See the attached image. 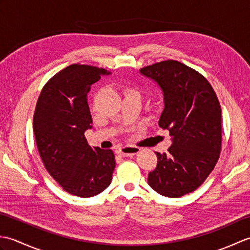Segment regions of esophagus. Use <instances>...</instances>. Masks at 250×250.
Segmentation results:
<instances>
[{
	"instance_id": "1",
	"label": "esophagus",
	"mask_w": 250,
	"mask_h": 250,
	"mask_svg": "<svg viewBox=\"0 0 250 250\" xmlns=\"http://www.w3.org/2000/svg\"><path fill=\"white\" fill-rule=\"evenodd\" d=\"M140 148L139 147H134V146H124L120 147L118 149V153L124 157H131L136 155L137 152H140Z\"/></svg>"
}]
</instances>
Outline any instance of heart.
<instances>
[{
	"instance_id": "b5f03b06",
	"label": "heart",
	"mask_w": 250,
	"mask_h": 250,
	"mask_svg": "<svg viewBox=\"0 0 250 250\" xmlns=\"http://www.w3.org/2000/svg\"><path fill=\"white\" fill-rule=\"evenodd\" d=\"M130 92H135V91H130Z\"/></svg>"
}]
</instances>
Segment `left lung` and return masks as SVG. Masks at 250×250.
Here are the masks:
<instances>
[{
	"mask_svg": "<svg viewBox=\"0 0 250 250\" xmlns=\"http://www.w3.org/2000/svg\"><path fill=\"white\" fill-rule=\"evenodd\" d=\"M140 72L162 90L159 125L172 136L167 152H156L158 164L148 174V184L159 194L179 198L200 187L218 161L219 101L203 75L178 61L158 62Z\"/></svg>",
	"mask_w": 250,
	"mask_h": 250,
	"instance_id": "1",
	"label": "left lung"
}]
</instances>
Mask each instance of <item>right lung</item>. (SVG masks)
Listing matches in <instances>:
<instances>
[{
    "mask_svg": "<svg viewBox=\"0 0 250 250\" xmlns=\"http://www.w3.org/2000/svg\"><path fill=\"white\" fill-rule=\"evenodd\" d=\"M104 68L72 64L57 73L39 97L33 131L47 172L66 192L90 198L108 187L116 166L111 149L91 147L84 132L92 128L87 94Z\"/></svg>",
    "mask_w": 250,
    "mask_h": 250,
    "instance_id": "1",
    "label": "right lung"
}]
</instances>
